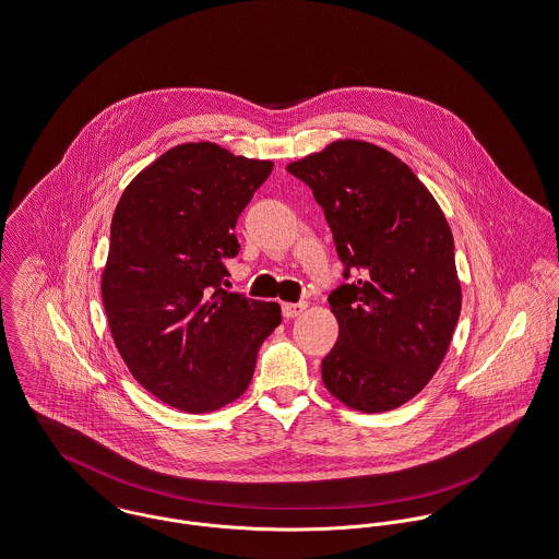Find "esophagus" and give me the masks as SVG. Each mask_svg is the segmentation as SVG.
Instances as JSON below:
<instances>
[{
	"instance_id": "obj_1",
	"label": "esophagus",
	"mask_w": 559,
	"mask_h": 559,
	"mask_svg": "<svg viewBox=\"0 0 559 559\" xmlns=\"http://www.w3.org/2000/svg\"><path fill=\"white\" fill-rule=\"evenodd\" d=\"M281 308H283V317H285V319H294V317H298V314L304 312L306 304H304V301H296V304H292V301H285Z\"/></svg>"
}]
</instances>
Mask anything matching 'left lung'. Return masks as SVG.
Returning a JSON list of instances; mask_svg holds the SVG:
<instances>
[{"label": "left lung", "mask_w": 559, "mask_h": 559, "mask_svg": "<svg viewBox=\"0 0 559 559\" xmlns=\"http://www.w3.org/2000/svg\"><path fill=\"white\" fill-rule=\"evenodd\" d=\"M332 229L344 278L330 294L341 334L321 361L346 406L383 413L428 385L462 310L453 234L415 173L385 148L338 140L287 166Z\"/></svg>", "instance_id": "left-lung-1"}]
</instances>
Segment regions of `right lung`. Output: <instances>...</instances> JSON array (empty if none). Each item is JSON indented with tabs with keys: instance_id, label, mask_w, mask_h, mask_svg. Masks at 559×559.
Masks as SVG:
<instances>
[{
	"instance_id": "1",
	"label": "right lung",
	"mask_w": 559,
	"mask_h": 559,
	"mask_svg": "<svg viewBox=\"0 0 559 559\" xmlns=\"http://www.w3.org/2000/svg\"><path fill=\"white\" fill-rule=\"evenodd\" d=\"M213 142L174 146L123 191L102 300L133 379L185 413L245 393L281 306L223 289L236 221L272 173Z\"/></svg>"
}]
</instances>
